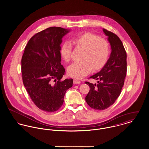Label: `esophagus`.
Instances as JSON below:
<instances>
[{
    "instance_id": "esophagus-1",
    "label": "esophagus",
    "mask_w": 149,
    "mask_h": 149,
    "mask_svg": "<svg viewBox=\"0 0 149 149\" xmlns=\"http://www.w3.org/2000/svg\"><path fill=\"white\" fill-rule=\"evenodd\" d=\"M80 80L78 79H74V84H79L80 83Z\"/></svg>"
}]
</instances>
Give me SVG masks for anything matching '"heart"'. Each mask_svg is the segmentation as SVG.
<instances>
[{
	"label": "heart",
	"instance_id": "b5f03b06",
	"mask_svg": "<svg viewBox=\"0 0 149 149\" xmlns=\"http://www.w3.org/2000/svg\"><path fill=\"white\" fill-rule=\"evenodd\" d=\"M77 47L84 50L79 62H75L68 69L70 77L81 79L88 75L93 69L97 71L103 68L108 61L110 53V44L104 38L91 32L78 35L72 39ZM72 45L69 41L61 46V57L67 62L71 59Z\"/></svg>",
	"mask_w": 149,
	"mask_h": 149
}]
</instances>
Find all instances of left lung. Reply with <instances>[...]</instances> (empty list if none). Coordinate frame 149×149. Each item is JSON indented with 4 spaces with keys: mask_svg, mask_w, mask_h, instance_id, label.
<instances>
[{
    "mask_svg": "<svg viewBox=\"0 0 149 149\" xmlns=\"http://www.w3.org/2000/svg\"><path fill=\"white\" fill-rule=\"evenodd\" d=\"M110 42V57L101 71L90 77L97 84L86 81L90 91L86 97L88 105L96 110H104L115 103L121 93L127 70L126 53L120 38L112 32L103 29Z\"/></svg>",
    "mask_w": 149,
    "mask_h": 149,
    "instance_id": "8db88e82",
    "label": "left lung"
}]
</instances>
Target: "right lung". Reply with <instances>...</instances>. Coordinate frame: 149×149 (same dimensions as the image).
Here are the masks:
<instances>
[{
    "mask_svg": "<svg viewBox=\"0 0 149 149\" xmlns=\"http://www.w3.org/2000/svg\"><path fill=\"white\" fill-rule=\"evenodd\" d=\"M69 31L52 26L34 34L22 56L24 86L34 104L45 112L58 110L67 90L72 86V79L61 80L65 69L61 63V44Z\"/></svg>",
    "mask_w": 149,
    "mask_h": 149,
    "instance_id": "right-lung-1",
    "label": "right lung"
}]
</instances>
